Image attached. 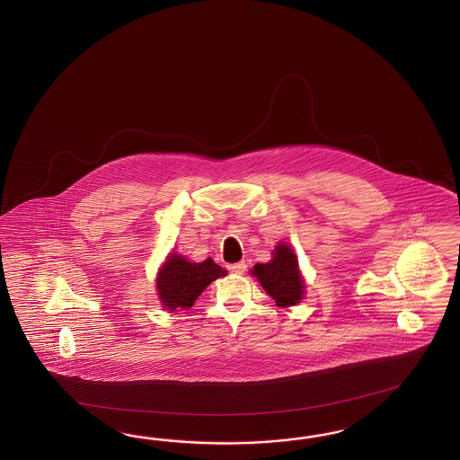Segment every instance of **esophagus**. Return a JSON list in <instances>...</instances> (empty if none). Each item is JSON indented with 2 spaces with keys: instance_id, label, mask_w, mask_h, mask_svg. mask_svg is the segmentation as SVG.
Returning a JSON list of instances; mask_svg holds the SVG:
<instances>
[{
  "instance_id": "1",
  "label": "esophagus",
  "mask_w": 460,
  "mask_h": 460,
  "mask_svg": "<svg viewBox=\"0 0 460 460\" xmlns=\"http://www.w3.org/2000/svg\"><path fill=\"white\" fill-rule=\"evenodd\" d=\"M227 268H229V271H231V273H234V275H244V273H246V270H248V265H246L244 261H239V263L229 265Z\"/></svg>"
}]
</instances>
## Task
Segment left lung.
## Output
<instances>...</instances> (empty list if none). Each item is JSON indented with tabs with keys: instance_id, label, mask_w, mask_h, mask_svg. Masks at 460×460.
Segmentation results:
<instances>
[{
	"instance_id": "1",
	"label": "left lung",
	"mask_w": 460,
	"mask_h": 460,
	"mask_svg": "<svg viewBox=\"0 0 460 460\" xmlns=\"http://www.w3.org/2000/svg\"><path fill=\"white\" fill-rule=\"evenodd\" d=\"M251 275L258 279L263 290L279 306H293L304 300L305 279L302 277L295 251L287 243H279L275 246L268 263L252 266Z\"/></svg>"
}]
</instances>
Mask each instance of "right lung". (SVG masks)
Instances as JSON below:
<instances>
[{"mask_svg": "<svg viewBox=\"0 0 460 460\" xmlns=\"http://www.w3.org/2000/svg\"><path fill=\"white\" fill-rule=\"evenodd\" d=\"M227 275L221 266L210 258L194 263L177 252H168L165 261L156 273V296L164 310L173 312L194 305L199 295L204 292L214 279Z\"/></svg>", "mask_w": 460, "mask_h": 460, "instance_id": "1", "label": "right lung"}]
</instances>
